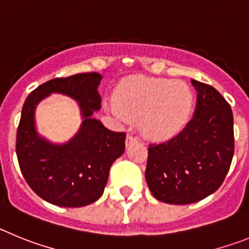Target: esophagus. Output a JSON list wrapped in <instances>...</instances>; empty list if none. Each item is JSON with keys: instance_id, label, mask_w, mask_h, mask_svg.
<instances>
[{"instance_id": "esophagus-1", "label": "esophagus", "mask_w": 249, "mask_h": 249, "mask_svg": "<svg viewBox=\"0 0 249 249\" xmlns=\"http://www.w3.org/2000/svg\"><path fill=\"white\" fill-rule=\"evenodd\" d=\"M138 140H140V138H138L137 136L132 135V133H128V135H127V138H126V143L129 144L131 142H135V141H138Z\"/></svg>"}]
</instances>
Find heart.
<instances>
[{
  "label": "heart",
  "mask_w": 249,
  "mask_h": 249,
  "mask_svg": "<svg viewBox=\"0 0 249 249\" xmlns=\"http://www.w3.org/2000/svg\"><path fill=\"white\" fill-rule=\"evenodd\" d=\"M109 111L117 117L137 120L151 138H169L190 121L193 93L187 83L168 78L132 76L118 86Z\"/></svg>",
  "instance_id": "obj_1"
}]
</instances>
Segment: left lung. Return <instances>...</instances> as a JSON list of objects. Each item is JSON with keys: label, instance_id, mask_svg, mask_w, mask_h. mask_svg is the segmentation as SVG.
<instances>
[{"label": "left lung", "instance_id": "1", "mask_svg": "<svg viewBox=\"0 0 249 249\" xmlns=\"http://www.w3.org/2000/svg\"><path fill=\"white\" fill-rule=\"evenodd\" d=\"M195 116L171 140L149 143L146 181L158 201L190 204L218 190L234 153L231 106L212 86L192 80Z\"/></svg>", "mask_w": 249, "mask_h": 249}]
</instances>
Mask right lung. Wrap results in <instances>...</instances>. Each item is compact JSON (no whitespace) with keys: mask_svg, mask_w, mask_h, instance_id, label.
Listing matches in <instances>:
<instances>
[{"mask_svg":"<svg viewBox=\"0 0 249 249\" xmlns=\"http://www.w3.org/2000/svg\"><path fill=\"white\" fill-rule=\"evenodd\" d=\"M97 72L57 77L38 86L26 98L17 127L16 153L28 186L45 201L59 207H83L102 196L112 163L124 152V132L106 128L92 118L101 108ZM52 91L67 94L80 103L85 121L68 144L56 146L34 129L36 105Z\"/></svg>","mask_w":249,"mask_h":249,"instance_id":"right-lung-1","label":"right lung"}]
</instances>
